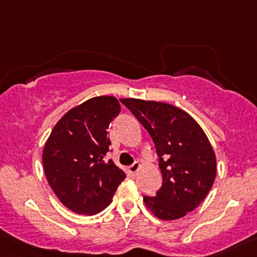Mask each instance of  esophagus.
<instances>
[{
  "mask_svg": "<svg viewBox=\"0 0 257 257\" xmlns=\"http://www.w3.org/2000/svg\"><path fill=\"white\" fill-rule=\"evenodd\" d=\"M141 169V164H139L138 162H136V163H133V164L131 165V167L128 168V172L131 173V174H137V173H138V170Z\"/></svg>",
  "mask_w": 257,
  "mask_h": 257,
  "instance_id": "obj_1",
  "label": "esophagus"
}]
</instances>
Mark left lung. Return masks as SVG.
Here are the masks:
<instances>
[{
    "label": "left lung",
    "instance_id": "obj_1",
    "mask_svg": "<svg viewBox=\"0 0 257 257\" xmlns=\"http://www.w3.org/2000/svg\"><path fill=\"white\" fill-rule=\"evenodd\" d=\"M154 142L163 175L155 196H144L147 208L162 220H175L205 199L216 177V158L195 119L172 104L123 98Z\"/></svg>",
    "mask_w": 257,
    "mask_h": 257
}]
</instances>
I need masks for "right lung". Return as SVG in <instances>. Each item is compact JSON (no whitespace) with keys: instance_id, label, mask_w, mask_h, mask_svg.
Listing matches in <instances>:
<instances>
[{"instance_id":"add662e5","label":"right lung","mask_w":257,"mask_h":257,"mask_svg":"<svg viewBox=\"0 0 257 257\" xmlns=\"http://www.w3.org/2000/svg\"><path fill=\"white\" fill-rule=\"evenodd\" d=\"M120 112L118 99L94 97L72 108L54 125L43 149L45 174L66 208L93 215L107 208L125 174L104 160L109 123Z\"/></svg>"}]
</instances>
